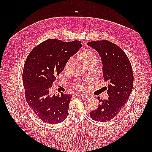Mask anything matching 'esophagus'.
I'll list each match as a JSON object with an SVG mask.
<instances>
[{"mask_svg": "<svg viewBox=\"0 0 152 152\" xmlns=\"http://www.w3.org/2000/svg\"><path fill=\"white\" fill-rule=\"evenodd\" d=\"M76 96H79V97H81V98H86L88 96V95H85V94H76Z\"/></svg>", "mask_w": 152, "mask_h": 152, "instance_id": "obj_1", "label": "esophagus"}]
</instances>
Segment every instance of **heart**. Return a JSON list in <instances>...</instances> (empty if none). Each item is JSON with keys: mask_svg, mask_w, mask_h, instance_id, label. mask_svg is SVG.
I'll return each instance as SVG.
<instances>
[{"mask_svg": "<svg viewBox=\"0 0 152 152\" xmlns=\"http://www.w3.org/2000/svg\"><path fill=\"white\" fill-rule=\"evenodd\" d=\"M79 59L82 61V63L84 64L86 66L87 64H88L91 63H93V62L97 63L98 61V57L96 56V54L91 51H83L82 53L80 54ZM74 61V60L72 57L68 59L66 61V62L65 63V64H64V70L66 71H69L70 69L71 66H72ZM72 87L73 88L75 89L76 90H78V91H83V90H85L86 89L85 82H76L72 85Z\"/></svg>", "mask_w": 152, "mask_h": 152, "instance_id": "b5f03b06", "label": "heart"}]
</instances>
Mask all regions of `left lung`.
<instances>
[{"label": "left lung", "instance_id": "obj_1", "mask_svg": "<svg viewBox=\"0 0 152 152\" xmlns=\"http://www.w3.org/2000/svg\"><path fill=\"white\" fill-rule=\"evenodd\" d=\"M88 45L99 53L104 80L109 82L108 99L98 97L100 104L89 113L90 117L97 121H108L118 115L129 98L134 80L131 64L124 51L108 40L92 41Z\"/></svg>", "mask_w": 152, "mask_h": 152}]
</instances>
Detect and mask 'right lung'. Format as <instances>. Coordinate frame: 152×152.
I'll return each mask as SVG.
<instances>
[{"label":"right lung","instance_id":"1","mask_svg":"<svg viewBox=\"0 0 152 152\" xmlns=\"http://www.w3.org/2000/svg\"><path fill=\"white\" fill-rule=\"evenodd\" d=\"M81 42H64L48 39L35 46L27 56L23 70L25 100L30 108L44 123L57 124L68 115L72 95H50V88L63 70L69 58L82 47Z\"/></svg>","mask_w":152,"mask_h":152}]
</instances>
